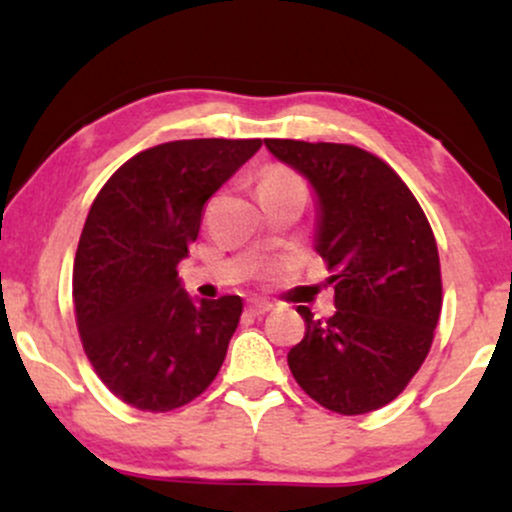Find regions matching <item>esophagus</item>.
Listing matches in <instances>:
<instances>
[{
    "instance_id": "obj_1",
    "label": "esophagus",
    "mask_w": 512,
    "mask_h": 512,
    "mask_svg": "<svg viewBox=\"0 0 512 512\" xmlns=\"http://www.w3.org/2000/svg\"><path fill=\"white\" fill-rule=\"evenodd\" d=\"M269 310H272V303L269 301H262V298H252V301H248V313L260 317V315H267Z\"/></svg>"
}]
</instances>
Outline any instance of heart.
Returning a JSON list of instances; mask_svg holds the SVG:
<instances>
[{
    "label": "heart",
    "mask_w": 512,
    "mask_h": 512,
    "mask_svg": "<svg viewBox=\"0 0 512 512\" xmlns=\"http://www.w3.org/2000/svg\"><path fill=\"white\" fill-rule=\"evenodd\" d=\"M260 195L264 192H281V190H305L301 178L296 173H291L289 168L281 166H272L267 170H262L260 175V185H257Z\"/></svg>",
    "instance_id": "b5f03b06"
}]
</instances>
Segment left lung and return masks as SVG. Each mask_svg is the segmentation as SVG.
<instances>
[{
	"label": "left lung",
	"instance_id": "1",
	"mask_svg": "<svg viewBox=\"0 0 512 512\" xmlns=\"http://www.w3.org/2000/svg\"><path fill=\"white\" fill-rule=\"evenodd\" d=\"M317 195L315 250L334 272V310L289 351L296 383L337 414L390 404L426 361L443 305L431 223L402 178L351 144L264 139Z\"/></svg>",
	"mask_w": 512,
	"mask_h": 512
}]
</instances>
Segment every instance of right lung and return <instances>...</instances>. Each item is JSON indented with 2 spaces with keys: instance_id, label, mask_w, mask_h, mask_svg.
I'll return each instance as SVG.
<instances>
[{
  "instance_id": "right-lung-1",
  "label": "right lung",
  "mask_w": 512,
  "mask_h": 512,
  "mask_svg": "<svg viewBox=\"0 0 512 512\" xmlns=\"http://www.w3.org/2000/svg\"><path fill=\"white\" fill-rule=\"evenodd\" d=\"M262 139H180L132 156L88 211L74 257L81 344L105 387L142 411L202 395L221 370L243 301H192L178 262L207 199Z\"/></svg>"
}]
</instances>
